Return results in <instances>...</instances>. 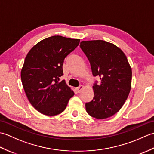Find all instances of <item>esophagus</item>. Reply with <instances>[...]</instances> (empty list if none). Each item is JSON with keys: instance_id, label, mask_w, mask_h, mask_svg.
I'll return each instance as SVG.
<instances>
[{"instance_id": "1", "label": "esophagus", "mask_w": 154, "mask_h": 154, "mask_svg": "<svg viewBox=\"0 0 154 154\" xmlns=\"http://www.w3.org/2000/svg\"><path fill=\"white\" fill-rule=\"evenodd\" d=\"M83 88H84V87H83V85H81V86H79V87L75 88V89H76L77 93H80V92H81V91H82V90L83 89Z\"/></svg>"}]
</instances>
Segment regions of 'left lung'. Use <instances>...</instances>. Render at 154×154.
I'll return each mask as SVG.
<instances>
[{"label":"left lung","instance_id":"8db88e82","mask_svg":"<svg viewBox=\"0 0 154 154\" xmlns=\"http://www.w3.org/2000/svg\"><path fill=\"white\" fill-rule=\"evenodd\" d=\"M80 47L89 60L93 76L100 84L93 87L94 97L85 104L87 112L97 119L113 116L124 105L131 89L132 68L126 55L104 40L81 41Z\"/></svg>","mask_w":154,"mask_h":154}]
</instances>
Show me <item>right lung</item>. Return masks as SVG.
I'll list each match as a JSON object with an SVG mask.
<instances>
[{
  "instance_id": "1",
  "label": "right lung",
  "mask_w": 154,
  "mask_h": 154,
  "mask_svg": "<svg viewBox=\"0 0 154 154\" xmlns=\"http://www.w3.org/2000/svg\"><path fill=\"white\" fill-rule=\"evenodd\" d=\"M79 39L54 35L39 42L29 51L21 70L23 87L30 104L39 112L55 116L66 108L74 92L60 81L65 58Z\"/></svg>"
}]
</instances>
